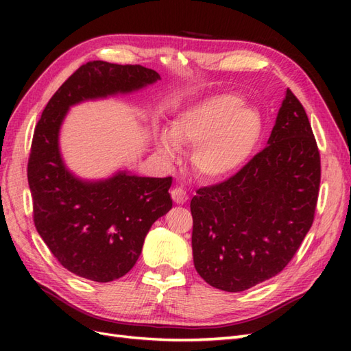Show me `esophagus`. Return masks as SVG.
Instances as JSON below:
<instances>
[{"instance_id": "obj_1", "label": "esophagus", "mask_w": 351, "mask_h": 351, "mask_svg": "<svg viewBox=\"0 0 351 351\" xmlns=\"http://www.w3.org/2000/svg\"><path fill=\"white\" fill-rule=\"evenodd\" d=\"M171 197L178 205H183L189 200V195L186 193V190L183 187H174L171 190Z\"/></svg>"}]
</instances>
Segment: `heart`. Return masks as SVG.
Instances as JSON below:
<instances>
[{
	"label": "heart",
	"mask_w": 351,
	"mask_h": 351,
	"mask_svg": "<svg viewBox=\"0 0 351 351\" xmlns=\"http://www.w3.org/2000/svg\"><path fill=\"white\" fill-rule=\"evenodd\" d=\"M263 130L258 110L232 93H218L190 105L159 137V154L174 159L182 147H195V169L206 180L237 171L256 151Z\"/></svg>",
	"instance_id": "1"
}]
</instances>
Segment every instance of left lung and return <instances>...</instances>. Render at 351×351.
<instances>
[{
    "label": "left lung",
    "mask_w": 351,
    "mask_h": 351,
    "mask_svg": "<svg viewBox=\"0 0 351 351\" xmlns=\"http://www.w3.org/2000/svg\"><path fill=\"white\" fill-rule=\"evenodd\" d=\"M321 156L306 111L287 89L268 139L240 171L190 202L197 274L237 293L280 274L315 218Z\"/></svg>",
    "instance_id": "obj_1"
}]
</instances>
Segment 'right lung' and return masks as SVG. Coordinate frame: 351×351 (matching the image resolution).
Listing matches in <instances>:
<instances>
[{"mask_svg": "<svg viewBox=\"0 0 351 351\" xmlns=\"http://www.w3.org/2000/svg\"><path fill=\"white\" fill-rule=\"evenodd\" d=\"M159 79L137 64L89 61L52 95L35 127L27 162L35 227L56 259L82 278L110 282L134 267L147 231L173 208V178L127 171L99 182L74 177L60 154L61 123L74 104L130 93Z\"/></svg>", "mask_w": 351, "mask_h": 351, "instance_id": "obj_1", "label": "right lung"}]
</instances>
